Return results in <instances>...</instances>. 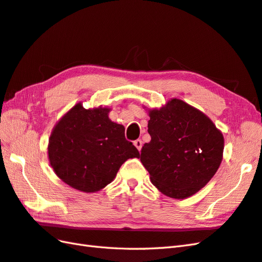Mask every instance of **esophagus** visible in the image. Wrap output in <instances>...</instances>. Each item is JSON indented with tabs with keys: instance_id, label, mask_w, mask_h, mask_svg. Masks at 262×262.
Listing matches in <instances>:
<instances>
[{
	"instance_id": "34e87169",
	"label": "esophagus",
	"mask_w": 262,
	"mask_h": 262,
	"mask_svg": "<svg viewBox=\"0 0 262 262\" xmlns=\"http://www.w3.org/2000/svg\"><path fill=\"white\" fill-rule=\"evenodd\" d=\"M133 143H135V145H136V148L140 151V150H141V148H142V141H141V140H140V139H138V140H136V141L135 142H133Z\"/></svg>"
}]
</instances>
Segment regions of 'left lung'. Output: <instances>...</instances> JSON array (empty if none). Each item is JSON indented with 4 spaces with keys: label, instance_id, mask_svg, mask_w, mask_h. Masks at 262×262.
<instances>
[{
    "label": "left lung",
    "instance_id": "1",
    "mask_svg": "<svg viewBox=\"0 0 262 262\" xmlns=\"http://www.w3.org/2000/svg\"><path fill=\"white\" fill-rule=\"evenodd\" d=\"M141 160L160 192L174 199L196 193L218 171L225 148L222 132L205 113L180 99L150 109Z\"/></svg>",
    "mask_w": 262,
    "mask_h": 262
}]
</instances>
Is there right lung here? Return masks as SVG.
<instances>
[{"mask_svg": "<svg viewBox=\"0 0 262 262\" xmlns=\"http://www.w3.org/2000/svg\"><path fill=\"white\" fill-rule=\"evenodd\" d=\"M110 107L84 109L76 103L54 125L49 139L51 167L73 189L92 193L113 181L127 159L139 158L124 126L109 118Z\"/></svg>", "mask_w": 262, "mask_h": 262, "instance_id": "add662e5", "label": "right lung"}]
</instances>
